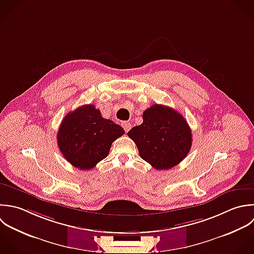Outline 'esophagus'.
<instances>
[{
  "mask_svg": "<svg viewBox=\"0 0 254 254\" xmlns=\"http://www.w3.org/2000/svg\"><path fill=\"white\" fill-rule=\"evenodd\" d=\"M122 127H124L125 131H126V132H127V131L130 129V127H131V125H130V123H127V122H124V123L122 124Z\"/></svg>",
  "mask_w": 254,
  "mask_h": 254,
  "instance_id": "34e87169",
  "label": "esophagus"
}]
</instances>
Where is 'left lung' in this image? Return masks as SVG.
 Listing matches in <instances>:
<instances>
[{
    "mask_svg": "<svg viewBox=\"0 0 254 254\" xmlns=\"http://www.w3.org/2000/svg\"><path fill=\"white\" fill-rule=\"evenodd\" d=\"M143 123L128 132L140 157L158 170L170 169L189 153L192 132L184 117L172 108L153 105L142 115Z\"/></svg>",
    "mask_w": 254,
    "mask_h": 254,
    "instance_id": "1",
    "label": "left lung"
}]
</instances>
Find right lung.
<instances>
[{"instance_id":"1","label":"right lung","mask_w":254,"mask_h":254,"mask_svg":"<svg viewBox=\"0 0 254 254\" xmlns=\"http://www.w3.org/2000/svg\"><path fill=\"white\" fill-rule=\"evenodd\" d=\"M124 133L121 126L104 119L94 105H85L64 117L57 144L69 163L88 170L107 157L112 143Z\"/></svg>"}]
</instances>
